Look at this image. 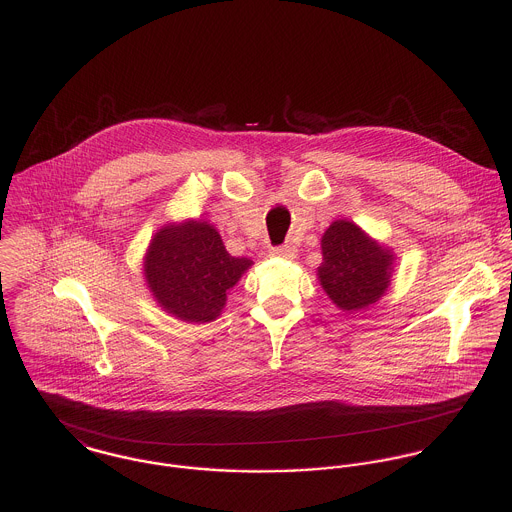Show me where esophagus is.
Segmentation results:
<instances>
[{"instance_id":"obj_1","label":"esophagus","mask_w":512,"mask_h":512,"mask_svg":"<svg viewBox=\"0 0 512 512\" xmlns=\"http://www.w3.org/2000/svg\"><path fill=\"white\" fill-rule=\"evenodd\" d=\"M272 256H280V258H286V260H292L298 256V248L294 244H284V246H274L270 250Z\"/></svg>"}]
</instances>
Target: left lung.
I'll return each mask as SVG.
<instances>
[{"instance_id":"left-lung-1","label":"left lung","mask_w":512,"mask_h":512,"mask_svg":"<svg viewBox=\"0 0 512 512\" xmlns=\"http://www.w3.org/2000/svg\"><path fill=\"white\" fill-rule=\"evenodd\" d=\"M324 262L318 268L322 288L332 302L345 310L375 304L391 278V254L369 240L353 222H334L322 238Z\"/></svg>"}]
</instances>
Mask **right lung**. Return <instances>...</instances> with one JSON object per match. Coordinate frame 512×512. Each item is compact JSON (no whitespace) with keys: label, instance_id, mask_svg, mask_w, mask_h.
<instances>
[{"label":"right lung","instance_id":"right-lung-1","mask_svg":"<svg viewBox=\"0 0 512 512\" xmlns=\"http://www.w3.org/2000/svg\"><path fill=\"white\" fill-rule=\"evenodd\" d=\"M252 266L226 252L220 234L206 222L165 226L155 234L145 260V276L157 302L188 324L220 316L226 292Z\"/></svg>","mask_w":512,"mask_h":512}]
</instances>
